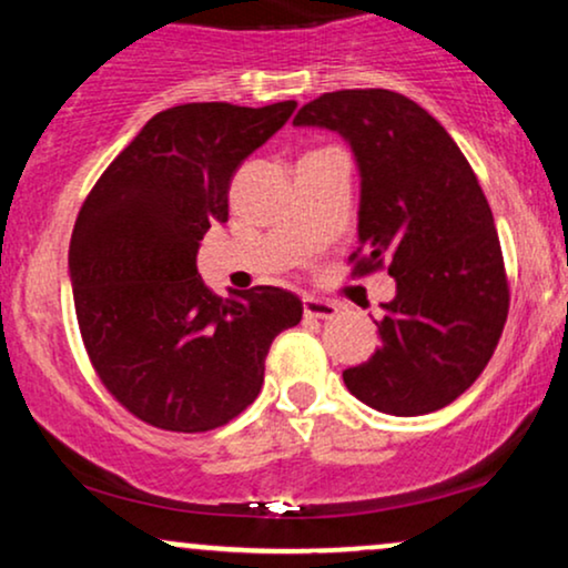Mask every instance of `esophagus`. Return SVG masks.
I'll list each match as a JSON object with an SVG mask.
<instances>
[{"mask_svg": "<svg viewBox=\"0 0 568 568\" xmlns=\"http://www.w3.org/2000/svg\"><path fill=\"white\" fill-rule=\"evenodd\" d=\"M338 304L325 302V298H315V296H304V315L306 317H317V321H331L336 317Z\"/></svg>", "mask_w": 568, "mask_h": 568, "instance_id": "1", "label": "esophagus"}]
</instances>
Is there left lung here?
I'll list each match as a JSON object with an SVG mask.
<instances>
[{"label":"left lung","mask_w":568,"mask_h":568,"mask_svg":"<svg viewBox=\"0 0 568 568\" xmlns=\"http://www.w3.org/2000/svg\"><path fill=\"white\" fill-rule=\"evenodd\" d=\"M293 125L338 130L363 175L361 247L352 277L387 270L382 349L344 371L357 400L419 416L456 400L491 361L510 310V280L478 175L446 128L395 90H336Z\"/></svg>","instance_id":"obj_1"}]
</instances>
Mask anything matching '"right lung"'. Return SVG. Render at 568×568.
<instances>
[{
  "label": "right lung",
  "mask_w": 568,
  "mask_h": 568,
  "mask_svg": "<svg viewBox=\"0 0 568 568\" xmlns=\"http://www.w3.org/2000/svg\"><path fill=\"white\" fill-rule=\"evenodd\" d=\"M296 101L181 103L154 114L84 197L69 245L82 344L109 395L146 425L207 433L256 400L272 342L302 321L296 293L221 298L200 240L230 219V181Z\"/></svg>",
  "instance_id": "right-lung-1"
}]
</instances>
